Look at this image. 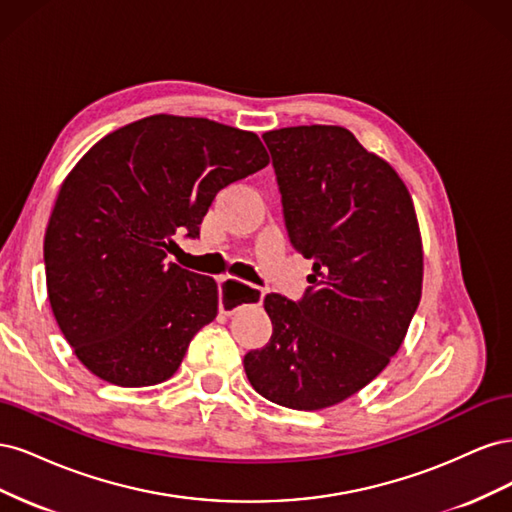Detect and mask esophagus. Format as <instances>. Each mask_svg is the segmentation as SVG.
<instances>
[{
  "label": "esophagus",
  "instance_id": "1",
  "mask_svg": "<svg viewBox=\"0 0 512 512\" xmlns=\"http://www.w3.org/2000/svg\"><path fill=\"white\" fill-rule=\"evenodd\" d=\"M265 299V290L258 286H247L243 282H239L237 277H222L220 280V309L222 314H235L237 309H241L243 305H254V303H262Z\"/></svg>",
  "mask_w": 512,
  "mask_h": 512
}]
</instances>
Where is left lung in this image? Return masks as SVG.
Listing matches in <instances>:
<instances>
[{"instance_id":"obj_1","label":"left lung","mask_w":512,"mask_h":512,"mask_svg":"<svg viewBox=\"0 0 512 512\" xmlns=\"http://www.w3.org/2000/svg\"><path fill=\"white\" fill-rule=\"evenodd\" d=\"M290 243L314 260L301 301L267 294L269 344L245 354L247 380L292 410L359 393L389 365L423 290L412 196L389 162L339 126L262 134Z\"/></svg>"}]
</instances>
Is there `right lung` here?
<instances>
[{
  "instance_id": "add662e5",
  "label": "right lung",
  "mask_w": 512,
  "mask_h": 512,
  "mask_svg": "<svg viewBox=\"0 0 512 512\" xmlns=\"http://www.w3.org/2000/svg\"><path fill=\"white\" fill-rule=\"evenodd\" d=\"M269 164L254 132L203 117L151 115L91 147L61 183L44 235L46 290L91 374L151 386L179 369L218 316V284L168 262L196 239L215 194Z\"/></svg>"
}]
</instances>
